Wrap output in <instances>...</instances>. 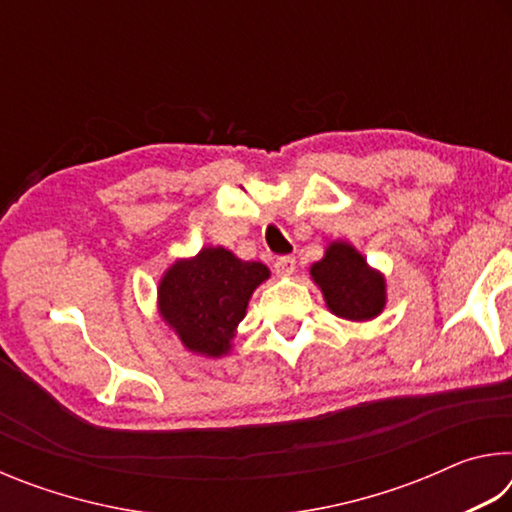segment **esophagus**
Instances as JSON below:
<instances>
[{
	"label": "esophagus",
	"mask_w": 512,
	"mask_h": 512,
	"mask_svg": "<svg viewBox=\"0 0 512 512\" xmlns=\"http://www.w3.org/2000/svg\"><path fill=\"white\" fill-rule=\"evenodd\" d=\"M275 273L280 277H289L296 273V257H277L275 259Z\"/></svg>",
	"instance_id": "esophagus-1"
}]
</instances>
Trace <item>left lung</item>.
Instances as JSON below:
<instances>
[{
    "label": "left lung",
    "instance_id": "1",
    "mask_svg": "<svg viewBox=\"0 0 512 512\" xmlns=\"http://www.w3.org/2000/svg\"><path fill=\"white\" fill-rule=\"evenodd\" d=\"M309 275L334 316L366 323L386 307L384 275L372 268L348 241H332L325 248L323 259L311 264Z\"/></svg>",
    "mask_w": 512,
    "mask_h": 512
}]
</instances>
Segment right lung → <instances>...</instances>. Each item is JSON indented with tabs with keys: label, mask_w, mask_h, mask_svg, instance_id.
Wrapping results in <instances>:
<instances>
[{
	"label": "right lung",
	"mask_w": 512,
	"mask_h": 512,
	"mask_svg": "<svg viewBox=\"0 0 512 512\" xmlns=\"http://www.w3.org/2000/svg\"><path fill=\"white\" fill-rule=\"evenodd\" d=\"M268 277L271 271L262 262L205 246L164 271L158 284L160 318L189 352L219 359L230 352L250 296Z\"/></svg>",
	"instance_id": "right-lung-1"
}]
</instances>
